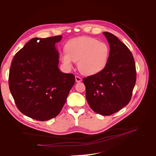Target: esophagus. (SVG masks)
Instances as JSON below:
<instances>
[{"label": "esophagus", "instance_id": "esophagus-1", "mask_svg": "<svg viewBox=\"0 0 156 156\" xmlns=\"http://www.w3.org/2000/svg\"><path fill=\"white\" fill-rule=\"evenodd\" d=\"M75 81H76L77 83H80L82 81V79L78 76H75Z\"/></svg>", "mask_w": 156, "mask_h": 156}]
</instances>
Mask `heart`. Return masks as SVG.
<instances>
[{
	"label": "heart",
	"instance_id": "b5f03b06",
	"mask_svg": "<svg viewBox=\"0 0 156 156\" xmlns=\"http://www.w3.org/2000/svg\"><path fill=\"white\" fill-rule=\"evenodd\" d=\"M64 53L60 55L64 68L70 70L77 62L79 72L85 75L98 74L105 69L110 55V48L105 41L88 36H80L69 40Z\"/></svg>",
	"mask_w": 156,
	"mask_h": 156
}]
</instances>
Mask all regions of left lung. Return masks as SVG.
Segmentation results:
<instances>
[{
  "label": "left lung",
  "mask_w": 156,
  "mask_h": 156,
  "mask_svg": "<svg viewBox=\"0 0 156 156\" xmlns=\"http://www.w3.org/2000/svg\"><path fill=\"white\" fill-rule=\"evenodd\" d=\"M110 47L106 67L83 79L86 98L92 109L108 116L128 104L136 82L135 60L127 47L111 33H103Z\"/></svg>",
  "instance_id": "8db88e82"
}]
</instances>
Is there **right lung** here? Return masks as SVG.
<instances>
[{"instance_id": "1", "label": "right lung", "mask_w": 156, "mask_h": 156, "mask_svg": "<svg viewBox=\"0 0 156 156\" xmlns=\"http://www.w3.org/2000/svg\"><path fill=\"white\" fill-rule=\"evenodd\" d=\"M62 38L34 37L13 58L9 87L18 109L31 119L46 121L57 116L75 84L73 74L58 68L56 45Z\"/></svg>"}]
</instances>
